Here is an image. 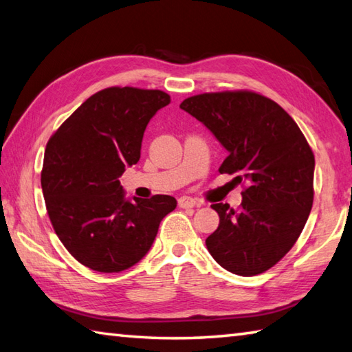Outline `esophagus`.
<instances>
[{
  "label": "esophagus",
  "mask_w": 352,
  "mask_h": 352,
  "mask_svg": "<svg viewBox=\"0 0 352 352\" xmlns=\"http://www.w3.org/2000/svg\"><path fill=\"white\" fill-rule=\"evenodd\" d=\"M178 206L182 208H192V207H197L198 203L190 197H180L178 198Z\"/></svg>",
  "instance_id": "esophagus-1"
}]
</instances>
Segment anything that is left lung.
Masks as SVG:
<instances>
[{
	"label": "left lung",
	"mask_w": 352,
	"mask_h": 352,
	"mask_svg": "<svg viewBox=\"0 0 352 352\" xmlns=\"http://www.w3.org/2000/svg\"><path fill=\"white\" fill-rule=\"evenodd\" d=\"M180 109L210 130L228 155L221 174L248 186L242 204H213L219 227L206 239L227 271L251 276L267 271L300 237L313 206L315 155L283 107L251 91L212 92L186 98Z\"/></svg>",
	"instance_id": "obj_1"
}]
</instances>
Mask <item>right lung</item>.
Wrapping results in <instances>:
<instances>
[{"instance_id":"obj_1","label":"right lung","mask_w":352,"mask_h":352,"mask_svg":"<svg viewBox=\"0 0 352 352\" xmlns=\"http://www.w3.org/2000/svg\"><path fill=\"white\" fill-rule=\"evenodd\" d=\"M169 102L162 91L102 89L48 140L41 184L50 221L71 256L94 271L136 265L177 207L169 195L125 199L119 183L125 168L140 159L149 119Z\"/></svg>"}]
</instances>
